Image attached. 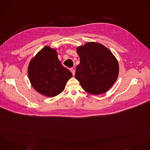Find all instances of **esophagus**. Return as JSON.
Wrapping results in <instances>:
<instances>
[{"instance_id": "esophagus-1", "label": "esophagus", "mask_w": 150, "mask_h": 150, "mask_svg": "<svg viewBox=\"0 0 150 150\" xmlns=\"http://www.w3.org/2000/svg\"><path fill=\"white\" fill-rule=\"evenodd\" d=\"M71 72L72 73V75L74 76L75 74V71L74 69H71Z\"/></svg>"}]
</instances>
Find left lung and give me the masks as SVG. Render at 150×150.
Instances as JSON below:
<instances>
[{
  "mask_svg": "<svg viewBox=\"0 0 150 150\" xmlns=\"http://www.w3.org/2000/svg\"><path fill=\"white\" fill-rule=\"evenodd\" d=\"M80 63L75 78L87 93L100 95L108 91L119 75V63L112 52L97 42H88L76 47Z\"/></svg>",
  "mask_w": 150,
  "mask_h": 150,
  "instance_id": "1",
  "label": "left lung"
}]
</instances>
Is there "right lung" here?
Here are the masks:
<instances>
[{
    "mask_svg": "<svg viewBox=\"0 0 150 150\" xmlns=\"http://www.w3.org/2000/svg\"><path fill=\"white\" fill-rule=\"evenodd\" d=\"M56 48L46 46L30 60L28 76L34 89L42 96L53 97L65 88L72 74L62 66L57 57Z\"/></svg>",
    "mask_w": 150,
    "mask_h": 150,
    "instance_id": "1",
    "label": "right lung"
}]
</instances>
